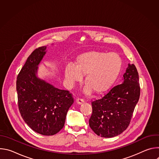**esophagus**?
Returning <instances> with one entry per match:
<instances>
[{"instance_id": "1", "label": "esophagus", "mask_w": 159, "mask_h": 159, "mask_svg": "<svg viewBox=\"0 0 159 159\" xmlns=\"http://www.w3.org/2000/svg\"><path fill=\"white\" fill-rule=\"evenodd\" d=\"M76 102L78 104H82V103L84 102V100L83 99H81V98H77L76 99Z\"/></svg>"}]
</instances>
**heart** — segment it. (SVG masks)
Here are the masks:
<instances>
[{
  "mask_svg": "<svg viewBox=\"0 0 159 159\" xmlns=\"http://www.w3.org/2000/svg\"><path fill=\"white\" fill-rule=\"evenodd\" d=\"M123 61L116 53L91 51L78 57L75 66L68 65L65 70V77L70 85L80 82L82 76L87 85L84 92L87 94L94 90L102 94L111 88L121 70Z\"/></svg>",
  "mask_w": 159,
  "mask_h": 159,
  "instance_id": "1",
  "label": "heart"
}]
</instances>
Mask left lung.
<instances>
[{"mask_svg":"<svg viewBox=\"0 0 159 159\" xmlns=\"http://www.w3.org/2000/svg\"><path fill=\"white\" fill-rule=\"evenodd\" d=\"M140 95L139 76L134 64H128L121 84L112 87L101 99L92 102L89 126L104 138L123 133L129 126Z\"/></svg>","mask_w":159,"mask_h":159,"instance_id":"obj_1","label":"left lung"}]
</instances>
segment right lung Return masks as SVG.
<instances>
[{
    "mask_svg": "<svg viewBox=\"0 0 159 159\" xmlns=\"http://www.w3.org/2000/svg\"><path fill=\"white\" fill-rule=\"evenodd\" d=\"M46 49V46L39 47L28 57L17 75L16 90L22 119L35 132L50 136L63 128L74 98L69 90L56 88L36 76Z\"/></svg>",
    "mask_w": 159,
    "mask_h": 159,
    "instance_id": "obj_1",
    "label": "right lung"
}]
</instances>
